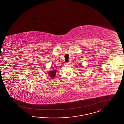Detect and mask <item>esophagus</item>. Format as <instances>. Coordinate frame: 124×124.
Wrapping results in <instances>:
<instances>
[{"instance_id":"34e87169","label":"esophagus","mask_w":124,"mask_h":124,"mask_svg":"<svg viewBox=\"0 0 124 124\" xmlns=\"http://www.w3.org/2000/svg\"><path fill=\"white\" fill-rule=\"evenodd\" d=\"M70 64V62H68L66 63V64Z\"/></svg>"}]
</instances>
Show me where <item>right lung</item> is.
Segmentation results:
<instances>
[{
    "label": "right lung",
    "mask_w": 124,
    "mask_h": 124,
    "mask_svg": "<svg viewBox=\"0 0 124 124\" xmlns=\"http://www.w3.org/2000/svg\"><path fill=\"white\" fill-rule=\"evenodd\" d=\"M56 70H52L50 71H48V75H49V77L51 78V79H53L55 76L56 75Z\"/></svg>",
    "instance_id": "1"
}]
</instances>
